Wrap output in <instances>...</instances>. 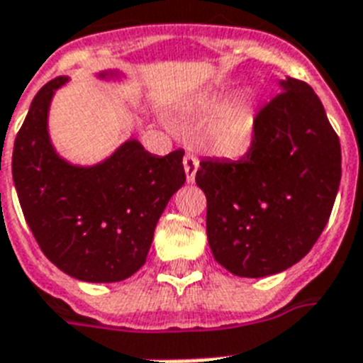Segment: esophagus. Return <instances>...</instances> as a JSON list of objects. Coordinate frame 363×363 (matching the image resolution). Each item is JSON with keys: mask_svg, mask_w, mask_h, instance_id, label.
<instances>
[{"mask_svg": "<svg viewBox=\"0 0 363 363\" xmlns=\"http://www.w3.org/2000/svg\"><path fill=\"white\" fill-rule=\"evenodd\" d=\"M182 164H184V172H186V181L188 182L196 181V172H197V167H199V162H197L196 156L186 155L184 156V160H182Z\"/></svg>", "mask_w": 363, "mask_h": 363, "instance_id": "esophagus-1", "label": "esophagus"}]
</instances>
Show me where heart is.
Listing matches in <instances>:
<instances>
[{"instance_id": "obj_1", "label": "heart", "mask_w": 363, "mask_h": 363, "mask_svg": "<svg viewBox=\"0 0 363 363\" xmlns=\"http://www.w3.org/2000/svg\"><path fill=\"white\" fill-rule=\"evenodd\" d=\"M253 132V106L238 99L220 113L208 132V143L218 155L235 156L250 145Z\"/></svg>"}]
</instances>
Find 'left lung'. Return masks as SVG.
<instances>
[{"label": "left lung", "mask_w": 363, "mask_h": 363, "mask_svg": "<svg viewBox=\"0 0 363 363\" xmlns=\"http://www.w3.org/2000/svg\"><path fill=\"white\" fill-rule=\"evenodd\" d=\"M253 119L238 160L199 162L212 255L240 278L298 263L328 223L341 181L340 138L306 82L287 78Z\"/></svg>", "instance_id": "left-lung-1"}]
</instances>
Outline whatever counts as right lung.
Segmentation results:
<instances>
[{"instance_id":"obj_1","label":"right lung","mask_w":363,"mask_h":363,"mask_svg":"<svg viewBox=\"0 0 363 363\" xmlns=\"http://www.w3.org/2000/svg\"><path fill=\"white\" fill-rule=\"evenodd\" d=\"M65 82L59 76L38 91L14 140L20 207L59 270L91 284L123 281L145 264L158 218L186 181L184 151L158 158L128 140L96 166H72L48 135L50 102Z\"/></svg>"}]
</instances>
